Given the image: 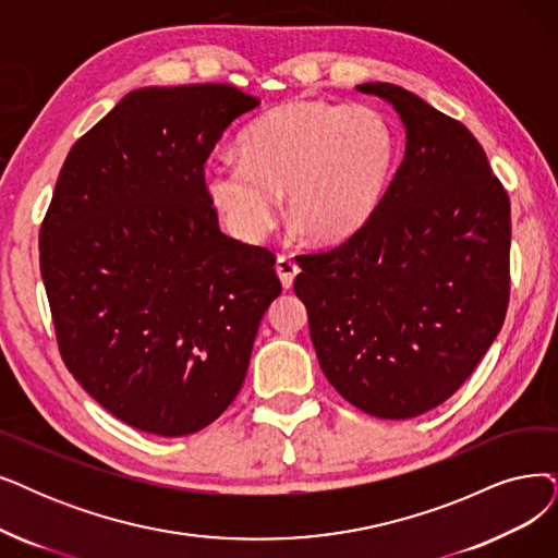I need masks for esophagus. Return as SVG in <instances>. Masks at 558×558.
Masks as SVG:
<instances>
[{"mask_svg":"<svg viewBox=\"0 0 558 558\" xmlns=\"http://www.w3.org/2000/svg\"><path fill=\"white\" fill-rule=\"evenodd\" d=\"M275 270H277L279 279H281V286L288 291V288H293V281H295L298 272H300V265L291 256H279Z\"/></svg>","mask_w":558,"mask_h":558,"instance_id":"1","label":"esophagus"}]
</instances>
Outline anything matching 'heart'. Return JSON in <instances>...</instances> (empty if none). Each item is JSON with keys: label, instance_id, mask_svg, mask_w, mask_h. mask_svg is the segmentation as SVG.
<instances>
[{"label": "heart", "instance_id": "obj_1", "mask_svg": "<svg viewBox=\"0 0 558 558\" xmlns=\"http://www.w3.org/2000/svg\"><path fill=\"white\" fill-rule=\"evenodd\" d=\"M242 160H210L202 183L208 204L242 242L277 225L279 192L295 227L323 244L360 233L389 190L398 132L380 107L291 100L240 135Z\"/></svg>", "mask_w": 558, "mask_h": 558}]
</instances>
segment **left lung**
<instances>
[{
	"mask_svg": "<svg viewBox=\"0 0 558 558\" xmlns=\"http://www.w3.org/2000/svg\"><path fill=\"white\" fill-rule=\"evenodd\" d=\"M405 128V155L368 225L300 256L295 295L348 403L412 418L444 403L495 343L508 306L510 202L460 121L403 86L366 82Z\"/></svg>",
	"mask_w": 558,
	"mask_h": 558,
	"instance_id": "left-lung-1",
	"label": "left lung"
}]
</instances>
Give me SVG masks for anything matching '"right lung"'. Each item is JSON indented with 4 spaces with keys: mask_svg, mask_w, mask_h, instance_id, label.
Returning a JSON list of instances; mask_svg holds the SVG:
<instances>
[{
    "mask_svg": "<svg viewBox=\"0 0 558 558\" xmlns=\"http://www.w3.org/2000/svg\"><path fill=\"white\" fill-rule=\"evenodd\" d=\"M260 105L229 84L142 86L75 142L40 227L65 366L128 426L183 437L238 396L281 283L275 256L219 231L202 173Z\"/></svg>",
    "mask_w": 558,
    "mask_h": 558,
    "instance_id": "add662e5",
    "label": "right lung"
}]
</instances>
